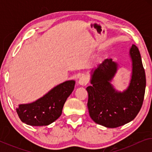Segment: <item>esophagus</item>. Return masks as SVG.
<instances>
[{
	"mask_svg": "<svg viewBox=\"0 0 152 152\" xmlns=\"http://www.w3.org/2000/svg\"><path fill=\"white\" fill-rule=\"evenodd\" d=\"M88 78H87V77L86 76L81 77L78 80V84L81 85V86H85V85L88 84Z\"/></svg>",
	"mask_w": 152,
	"mask_h": 152,
	"instance_id": "obj_1",
	"label": "esophagus"
}]
</instances>
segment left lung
<instances>
[{"instance_id":"obj_1","label":"left lung","mask_w":152,"mask_h":152,"mask_svg":"<svg viewBox=\"0 0 152 152\" xmlns=\"http://www.w3.org/2000/svg\"><path fill=\"white\" fill-rule=\"evenodd\" d=\"M132 73L128 86L119 91L111 84L118 70V64L106 59L91 71V86L86 88L90 117L95 123L115 128L132 121L142 105L146 77L141 56L135 45L129 50Z\"/></svg>"}]
</instances>
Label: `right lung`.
Listing matches in <instances>:
<instances>
[{"label": "right lung", "instance_id": "obj_1", "mask_svg": "<svg viewBox=\"0 0 152 152\" xmlns=\"http://www.w3.org/2000/svg\"><path fill=\"white\" fill-rule=\"evenodd\" d=\"M75 84V80L66 81L33 102L20 104L16 109L18 117L30 126L49 125L61 115L64 104L74 90Z\"/></svg>", "mask_w": 152, "mask_h": 152}]
</instances>
